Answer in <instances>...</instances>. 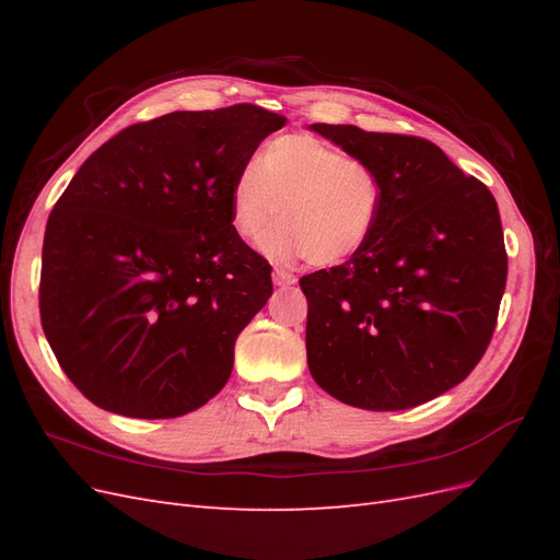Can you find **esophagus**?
Masks as SVG:
<instances>
[{
    "label": "esophagus",
    "instance_id": "esophagus-1",
    "mask_svg": "<svg viewBox=\"0 0 560 560\" xmlns=\"http://www.w3.org/2000/svg\"><path fill=\"white\" fill-rule=\"evenodd\" d=\"M273 282H276L278 287H287V284H294V282H296V278L290 273V270L276 268V270H273Z\"/></svg>",
    "mask_w": 560,
    "mask_h": 560
}]
</instances>
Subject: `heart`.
<instances>
[{
  "label": "heart",
  "mask_w": 560,
  "mask_h": 560,
  "mask_svg": "<svg viewBox=\"0 0 560 560\" xmlns=\"http://www.w3.org/2000/svg\"><path fill=\"white\" fill-rule=\"evenodd\" d=\"M233 229L245 241L266 235L264 252L278 261L308 257L334 266L360 252L376 229L383 186L378 175L341 149L306 132L278 135L247 161L231 184Z\"/></svg>",
  "instance_id": "heart-1"
}]
</instances>
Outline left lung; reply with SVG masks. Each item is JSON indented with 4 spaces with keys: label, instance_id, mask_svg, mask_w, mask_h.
I'll return each mask as SVG.
<instances>
[{
    "label": "left lung",
    "instance_id": "8db88e82",
    "mask_svg": "<svg viewBox=\"0 0 560 560\" xmlns=\"http://www.w3.org/2000/svg\"><path fill=\"white\" fill-rule=\"evenodd\" d=\"M311 130L383 186L374 233L299 280L315 383L366 411H401L463 383L493 336L506 284L498 202L436 144L358 126Z\"/></svg>",
    "mask_w": 560,
    "mask_h": 560
}]
</instances>
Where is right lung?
I'll return each mask as SVG.
<instances>
[{"label":"right lung","instance_id":"right-lung-1","mask_svg":"<svg viewBox=\"0 0 560 560\" xmlns=\"http://www.w3.org/2000/svg\"><path fill=\"white\" fill-rule=\"evenodd\" d=\"M287 118L257 105L173 112L86 159L48 217L39 313L83 397L128 418L208 404L235 338L273 294L231 219V184Z\"/></svg>","mask_w":560,"mask_h":560}]
</instances>
